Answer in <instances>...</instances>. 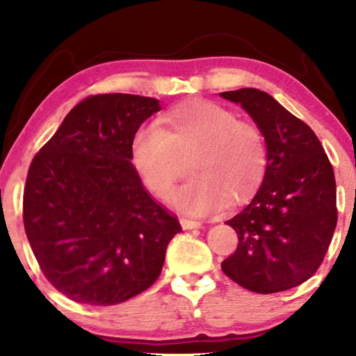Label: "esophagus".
Here are the masks:
<instances>
[{
	"label": "esophagus",
	"mask_w": 356,
	"mask_h": 356,
	"mask_svg": "<svg viewBox=\"0 0 356 356\" xmlns=\"http://www.w3.org/2000/svg\"><path fill=\"white\" fill-rule=\"evenodd\" d=\"M181 226H182V229H186V231H191V229H201V227H202V222H199V220H192V219H186V218H182V219H181Z\"/></svg>",
	"instance_id": "1"
}]
</instances>
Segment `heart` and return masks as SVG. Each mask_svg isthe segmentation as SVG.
<instances>
[{
  "instance_id": "heart-1",
  "label": "heart",
  "mask_w": 356,
  "mask_h": 356,
  "mask_svg": "<svg viewBox=\"0 0 356 356\" xmlns=\"http://www.w3.org/2000/svg\"><path fill=\"white\" fill-rule=\"evenodd\" d=\"M189 159L192 177L170 195L175 211L211 216L257 189L266 170V147L254 125L209 100H191L170 108L159 125L140 127L130 159L145 189L155 197L169 194Z\"/></svg>"
}]
</instances>
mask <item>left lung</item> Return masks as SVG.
<instances>
[{"label": "left lung", "instance_id": "obj_1", "mask_svg": "<svg viewBox=\"0 0 356 356\" xmlns=\"http://www.w3.org/2000/svg\"><path fill=\"white\" fill-rule=\"evenodd\" d=\"M219 95L246 110L266 142L263 182L226 222L239 244L220 268L249 291H286L316 273L332 243L338 218L333 167L313 130L266 92Z\"/></svg>", "mask_w": 356, "mask_h": 356}]
</instances>
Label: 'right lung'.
I'll list each match as a JSON object with an SVG mask.
<instances>
[{
    "label": "right lung",
    "instance_id": "obj_1",
    "mask_svg": "<svg viewBox=\"0 0 356 356\" xmlns=\"http://www.w3.org/2000/svg\"><path fill=\"white\" fill-rule=\"evenodd\" d=\"M159 110L150 97H88L31 162L24 231L47 280L76 303L118 305L145 291L182 231L130 159L138 127Z\"/></svg>",
    "mask_w": 356,
    "mask_h": 356
}]
</instances>
